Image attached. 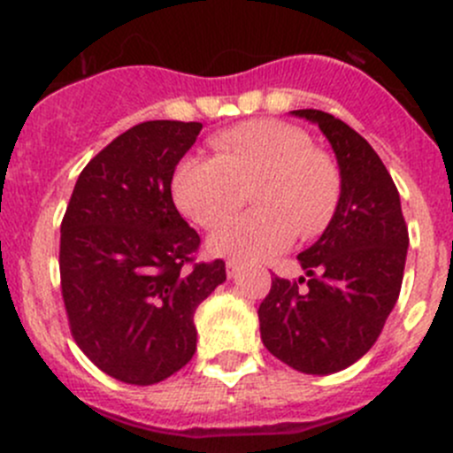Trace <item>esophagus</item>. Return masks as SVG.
I'll return each mask as SVG.
<instances>
[{"mask_svg": "<svg viewBox=\"0 0 453 453\" xmlns=\"http://www.w3.org/2000/svg\"><path fill=\"white\" fill-rule=\"evenodd\" d=\"M226 273H227V278H234L236 273H239V263H236V260H227Z\"/></svg>", "mask_w": 453, "mask_h": 453, "instance_id": "1", "label": "esophagus"}]
</instances>
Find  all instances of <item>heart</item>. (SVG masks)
<instances>
[{"label": "heart", "mask_w": 453, "mask_h": 453, "mask_svg": "<svg viewBox=\"0 0 453 453\" xmlns=\"http://www.w3.org/2000/svg\"><path fill=\"white\" fill-rule=\"evenodd\" d=\"M214 155H186L173 168L177 208L201 230L226 226L252 188L254 210L210 243L214 254L265 260L322 234L335 219L344 175L335 155L315 146L309 131L256 118L210 135Z\"/></svg>", "instance_id": "b5f03b06"}]
</instances>
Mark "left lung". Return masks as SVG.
<instances>
[{"instance_id": "1", "label": "left lung", "mask_w": 453, "mask_h": 453, "mask_svg": "<svg viewBox=\"0 0 453 453\" xmlns=\"http://www.w3.org/2000/svg\"><path fill=\"white\" fill-rule=\"evenodd\" d=\"M296 116L318 122L344 175L331 226L298 254L309 278L273 276L258 307L260 340L287 366L331 374L366 355L399 298L408 226L399 190L381 157L355 129L319 109ZM308 282L304 290L299 289Z\"/></svg>"}]
</instances>
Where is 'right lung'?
Returning a JSON list of instances; mask_svg holds the SVG:
<instances>
[{
  "label": "right lung",
  "instance_id": "add662e5",
  "mask_svg": "<svg viewBox=\"0 0 453 453\" xmlns=\"http://www.w3.org/2000/svg\"><path fill=\"white\" fill-rule=\"evenodd\" d=\"M201 122L131 127L83 168L61 221V294L74 342L109 377L164 381L197 350L195 311L226 280L221 258L173 203L171 177Z\"/></svg>",
  "mask_w": 453,
  "mask_h": 453
}]
</instances>
